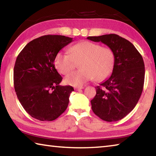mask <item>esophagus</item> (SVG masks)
I'll return each mask as SVG.
<instances>
[{
    "instance_id": "esophagus-1",
    "label": "esophagus",
    "mask_w": 156,
    "mask_h": 156,
    "mask_svg": "<svg viewBox=\"0 0 156 156\" xmlns=\"http://www.w3.org/2000/svg\"><path fill=\"white\" fill-rule=\"evenodd\" d=\"M84 89V87H83V86H81V87H76L75 88V89L76 91H79V90H80V89Z\"/></svg>"
}]
</instances>
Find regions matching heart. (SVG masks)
<instances>
[{"label": "heart", "instance_id": "b5f03b06", "mask_svg": "<svg viewBox=\"0 0 156 156\" xmlns=\"http://www.w3.org/2000/svg\"><path fill=\"white\" fill-rule=\"evenodd\" d=\"M75 60H81L80 69L67 75L65 82L70 85L81 86L94 78L98 81L107 78L114 67L115 55L109 47L83 41L71 47L69 51L58 53L54 63L58 72L66 75L75 68Z\"/></svg>", "mask_w": 156, "mask_h": 156}]
</instances>
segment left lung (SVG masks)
<instances>
[{
	"instance_id": "8db88e82",
	"label": "left lung",
	"mask_w": 156,
	"mask_h": 156,
	"mask_svg": "<svg viewBox=\"0 0 156 156\" xmlns=\"http://www.w3.org/2000/svg\"><path fill=\"white\" fill-rule=\"evenodd\" d=\"M87 38L106 44L115 55L112 75L96 87V94L91 100V109L105 121L121 120L134 109L143 90V58L131 42L117 34Z\"/></svg>"
}]
</instances>
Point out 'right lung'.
Here are the masks:
<instances>
[{
	"label": "right lung",
	"mask_w": 156,
	"mask_h": 156,
	"mask_svg": "<svg viewBox=\"0 0 156 156\" xmlns=\"http://www.w3.org/2000/svg\"><path fill=\"white\" fill-rule=\"evenodd\" d=\"M72 41V38L60 35L39 37L27 44L16 60V93L25 110L37 120H54L67 108L74 89L60 85L62 78L54 60L60 50Z\"/></svg>",
	"instance_id": "add662e5"
}]
</instances>
